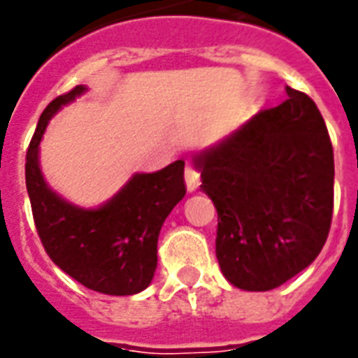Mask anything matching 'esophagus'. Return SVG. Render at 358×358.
I'll return each instance as SVG.
<instances>
[{
	"instance_id": "obj_1",
	"label": "esophagus",
	"mask_w": 358,
	"mask_h": 358,
	"mask_svg": "<svg viewBox=\"0 0 358 358\" xmlns=\"http://www.w3.org/2000/svg\"><path fill=\"white\" fill-rule=\"evenodd\" d=\"M185 185H187V191H195L201 185V176H199V171L191 163L185 165Z\"/></svg>"
}]
</instances>
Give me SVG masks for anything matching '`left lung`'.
<instances>
[{"mask_svg":"<svg viewBox=\"0 0 358 358\" xmlns=\"http://www.w3.org/2000/svg\"><path fill=\"white\" fill-rule=\"evenodd\" d=\"M193 165L217 210L215 257L244 291H270L310 266L323 250L334 206V154L310 97L261 110Z\"/></svg>","mask_w":358,"mask_h":358,"instance_id":"left-lung-1","label":"left lung"}]
</instances>
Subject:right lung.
<instances>
[{"label": "right lung", "mask_w": 358, "mask_h": 358, "mask_svg": "<svg viewBox=\"0 0 358 358\" xmlns=\"http://www.w3.org/2000/svg\"><path fill=\"white\" fill-rule=\"evenodd\" d=\"M76 86L41 114L26 154V187L35 227L48 257L84 287L125 296L144 291L157 266V238L171 210L184 199V161L157 173H136L97 208L65 201L46 184L39 144L50 118L86 92Z\"/></svg>", "instance_id": "obj_1"}]
</instances>
